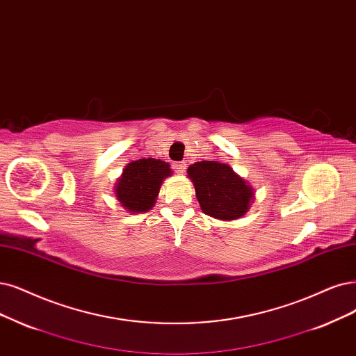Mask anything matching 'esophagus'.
Wrapping results in <instances>:
<instances>
[{
    "mask_svg": "<svg viewBox=\"0 0 356 356\" xmlns=\"http://www.w3.org/2000/svg\"><path fill=\"white\" fill-rule=\"evenodd\" d=\"M173 168L177 175H183L186 171V163H175Z\"/></svg>",
    "mask_w": 356,
    "mask_h": 356,
    "instance_id": "1",
    "label": "esophagus"
}]
</instances>
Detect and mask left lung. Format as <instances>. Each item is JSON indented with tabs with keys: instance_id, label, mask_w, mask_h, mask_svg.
<instances>
[{
	"instance_id": "8db88e82",
	"label": "left lung",
	"mask_w": 356,
	"mask_h": 356,
	"mask_svg": "<svg viewBox=\"0 0 356 356\" xmlns=\"http://www.w3.org/2000/svg\"><path fill=\"white\" fill-rule=\"evenodd\" d=\"M188 177L193 183L202 213L213 218L238 220L254 202V188L226 163H195L188 168Z\"/></svg>"
}]
</instances>
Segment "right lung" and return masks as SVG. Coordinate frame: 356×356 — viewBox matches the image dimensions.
Wrapping results in <instances>:
<instances>
[{
	"label": "right lung",
	"mask_w": 356,
	"mask_h": 356,
	"mask_svg": "<svg viewBox=\"0 0 356 356\" xmlns=\"http://www.w3.org/2000/svg\"><path fill=\"white\" fill-rule=\"evenodd\" d=\"M173 175L170 164L155 158L129 163L115 180V200L127 213H147L155 205L164 179Z\"/></svg>",
	"instance_id": "add662e5"
}]
</instances>
